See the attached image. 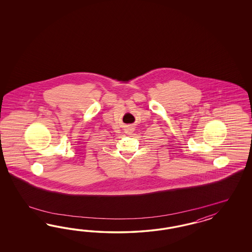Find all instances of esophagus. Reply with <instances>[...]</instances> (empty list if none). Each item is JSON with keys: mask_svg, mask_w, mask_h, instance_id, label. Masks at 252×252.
<instances>
[{"mask_svg": "<svg viewBox=\"0 0 252 252\" xmlns=\"http://www.w3.org/2000/svg\"><path fill=\"white\" fill-rule=\"evenodd\" d=\"M133 131H134V128H133V126H127L126 127V134H131V133H133Z\"/></svg>", "mask_w": 252, "mask_h": 252, "instance_id": "1", "label": "esophagus"}]
</instances>
